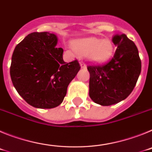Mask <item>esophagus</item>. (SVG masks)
I'll return each instance as SVG.
<instances>
[{
  "label": "esophagus",
  "mask_w": 152,
  "mask_h": 152,
  "mask_svg": "<svg viewBox=\"0 0 152 152\" xmlns=\"http://www.w3.org/2000/svg\"><path fill=\"white\" fill-rule=\"evenodd\" d=\"M80 67H81L82 68H86V64L84 63V61H82V60H81V61H80Z\"/></svg>",
  "instance_id": "esophagus-1"
}]
</instances>
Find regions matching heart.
<instances>
[{"instance_id":"b5f03b06","label":"heart","mask_w":152,"mask_h":152,"mask_svg":"<svg viewBox=\"0 0 152 152\" xmlns=\"http://www.w3.org/2000/svg\"><path fill=\"white\" fill-rule=\"evenodd\" d=\"M72 47L77 53L86 56L94 62H101L107 60L113 52V44L109 39L101 40L96 37H88L76 40Z\"/></svg>"}]
</instances>
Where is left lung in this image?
I'll return each mask as SVG.
<instances>
[{
  "label": "left lung",
  "instance_id": "8db88e82",
  "mask_svg": "<svg viewBox=\"0 0 152 152\" xmlns=\"http://www.w3.org/2000/svg\"><path fill=\"white\" fill-rule=\"evenodd\" d=\"M113 42L117 48L108 62L88 65L90 97L102 106L125 100L133 91L142 68L139 51L133 41L121 34L114 36Z\"/></svg>",
  "mask_w": 152,
  "mask_h": 152
}]
</instances>
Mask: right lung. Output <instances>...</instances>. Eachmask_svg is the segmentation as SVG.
Wrapping results in <instances>:
<instances>
[{
	"label": "right lung",
	"instance_id": "add662e5",
	"mask_svg": "<svg viewBox=\"0 0 152 152\" xmlns=\"http://www.w3.org/2000/svg\"><path fill=\"white\" fill-rule=\"evenodd\" d=\"M57 37L48 32L32 33L17 44L12 56L10 77L29 105L51 109L62 103L69 83L80 66L77 59L64 62Z\"/></svg>",
	"mask_w": 152,
	"mask_h": 152
}]
</instances>
